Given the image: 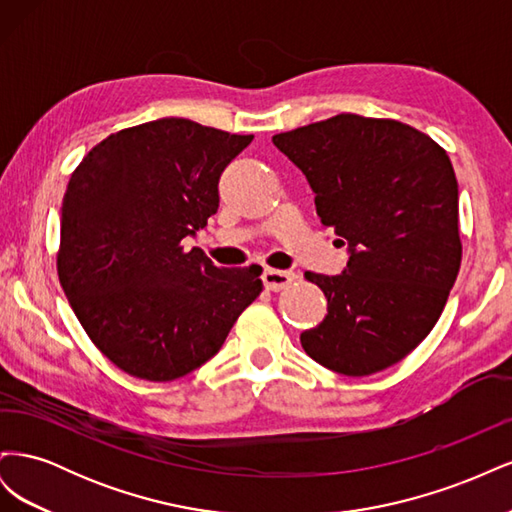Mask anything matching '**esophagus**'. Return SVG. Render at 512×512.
<instances>
[{
	"label": "esophagus",
	"mask_w": 512,
	"mask_h": 512,
	"mask_svg": "<svg viewBox=\"0 0 512 512\" xmlns=\"http://www.w3.org/2000/svg\"><path fill=\"white\" fill-rule=\"evenodd\" d=\"M294 282V273L290 271H280V269H265L262 273V284H265L267 290H284L286 286H290Z\"/></svg>",
	"instance_id": "esophagus-1"
}]
</instances>
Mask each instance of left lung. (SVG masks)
<instances>
[{"label":"left lung","mask_w":512,"mask_h":512,"mask_svg":"<svg viewBox=\"0 0 512 512\" xmlns=\"http://www.w3.org/2000/svg\"><path fill=\"white\" fill-rule=\"evenodd\" d=\"M316 194V213L348 245L342 275L307 271L327 316L301 333L320 365L371 376L433 329L461 267L459 190L446 151L406 123L352 113L273 136Z\"/></svg>","instance_id":"left-lung-1"}]
</instances>
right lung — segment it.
<instances>
[{"mask_svg": "<svg viewBox=\"0 0 512 512\" xmlns=\"http://www.w3.org/2000/svg\"><path fill=\"white\" fill-rule=\"evenodd\" d=\"M252 138L166 117L106 136L72 173L59 282L91 342L126 374H190L262 292V267L220 269L181 245L218 211L222 170Z\"/></svg>", "mask_w": 512, "mask_h": 512, "instance_id": "obj_1", "label": "right lung"}]
</instances>
